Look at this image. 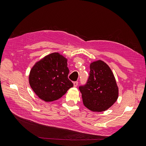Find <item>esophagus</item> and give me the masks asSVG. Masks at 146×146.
<instances>
[{
	"label": "esophagus",
	"instance_id": "34e87169",
	"mask_svg": "<svg viewBox=\"0 0 146 146\" xmlns=\"http://www.w3.org/2000/svg\"><path fill=\"white\" fill-rule=\"evenodd\" d=\"M78 81L74 82V87H77L78 86Z\"/></svg>",
	"mask_w": 146,
	"mask_h": 146
}]
</instances>
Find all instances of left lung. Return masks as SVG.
<instances>
[{"label": "left lung", "instance_id": "8db88e82", "mask_svg": "<svg viewBox=\"0 0 146 146\" xmlns=\"http://www.w3.org/2000/svg\"><path fill=\"white\" fill-rule=\"evenodd\" d=\"M89 77L79 90L83 103L94 112H102L112 106L118 98V87L109 66L102 60L90 64Z\"/></svg>", "mask_w": 146, "mask_h": 146}]
</instances>
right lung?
<instances>
[{
  "label": "right lung",
  "mask_w": 146,
  "mask_h": 146,
  "mask_svg": "<svg viewBox=\"0 0 146 146\" xmlns=\"http://www.w3.org/2000/svg\"><path fill=\"white\" fill-rule=\"evenodd\" d=\"M67 59L58 53L47 55L34 65L29 75L30 85L41 99H60L74 84L68 78Z\"/></svg>",
  "instance_id": "obj_1"
}]
</instances>
